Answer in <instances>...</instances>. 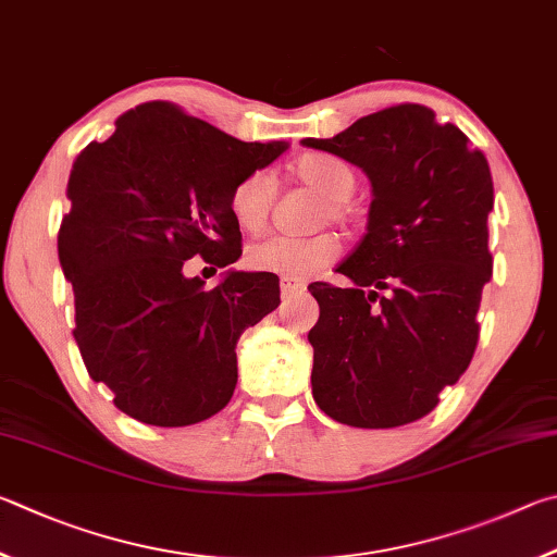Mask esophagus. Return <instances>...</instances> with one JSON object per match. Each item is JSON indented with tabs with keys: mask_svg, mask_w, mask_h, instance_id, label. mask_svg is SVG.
I'll use <instances>...</instances> for the list:
<instances>
[{
	"mask_svg": "<svg viewBox=\"0 0 557 557\" xmlns=\"http://www.w3.org/2000/svg\"><path fill=\"white\" fill-rule=\"evenodd\" d=\"M306 284L300 278H290V276H281V294H284V298L298 294V290H304Z\"/></svg>",
	"mask_w": 557,
	"mask_h": 557,
	"instance_id": "esophagus-1",
	"label": "esophagus"
}]
</instances>
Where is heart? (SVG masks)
<instances>
[{
  "label": "heart",
  "instance_id": "b5f03b06",
  "mask_svg": "<svg viewBox=\"0 0 557 557\" xmlns=\"http://www.w3.org/2000/svg\"><path fill=\"white\" fill-rule=\"evenodd\" d=\"M298 178L323 195L315 220H347V198L355 193V171L335 156H304L296 163ZM276 198V183L269 171H253L234 183L230 193L232 218L244 230H259L267 222ZM337 253V239L330 232L313 234H271L253 242L247 249V263L253 271L276 273V276L306 278L327 267Z\"/></svg>",
  "mask_w": 557,
  "mask_h": 557
}]
</instances>
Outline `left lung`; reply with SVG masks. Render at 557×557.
Returning a JSON list of instances; mask_svg holds the SVG:
<instances>
[{
    "label": "left lung",
    "mask_w": 557,
    "mask_h": 557,
    "mask_svg": "<svg viewBox=\"0 0 557 557\" xmlns=\"http://www.w3.org/2000/svg\"><path fill=\"white\" fill-rule=\"evenodd\" d=\"M423 104L367 114L304 146L359 165L372 183L367 234L337 271L349 288L310 284L320 318L313 398L337 423L396 428L437 406L470 367L482 288L492 278L484 153Z\"/></svg>",
    "instance_id": "left-lung-1"
}]
</instances>
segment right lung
Returning a JSON list of instances; mask_svg holds the SVG:
<instances>
[{
  "label": "right lung",
  "instance_id": "add662e5",
  "mask_svg": "<svg viewBox=\"0 0 557 557\" xmlns=\"http://www.w3.org/2000/svg\"><path fill=\"white\" fill-rule=\"evenodd\" d=\"M77 156L58 259L75 294V343L114 406L146 425L200 423L230 404L237 339L278 308V278L230 269L214 288L183 273L242 257L230 193L286 141H239L171 102H146Z\"/></svg>",
  "mask_w": 557,
  "mask_h": 557
}]
</instances>
